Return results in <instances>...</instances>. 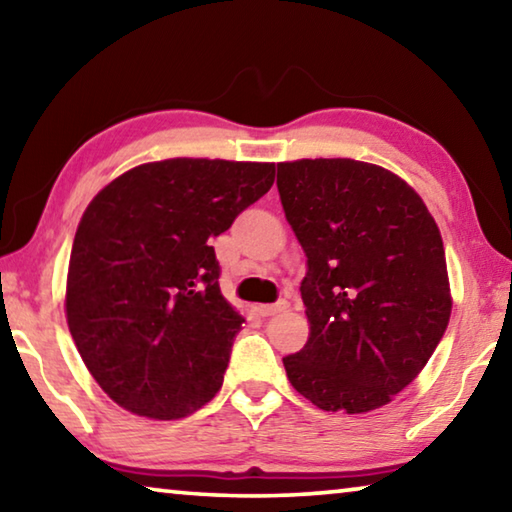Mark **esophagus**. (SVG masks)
<instances>
[{
    "instance_id": "1",
    "label": "esophagus",
    "mask_w": 512,
    "mask_h": 512,
    "mask_svg": "<svg viewBox=\"0 0 512 512\" xmlns=\"http://www.w3.org/2000/svg\"><path fill=\"white\" fill-rule=\"evenodd\" d=\"M289 307V302L287 300H280V302H275V305H257L255 307V311L262 318H268V316H275V314H280V311H284Z\"/></svg>"
}]
</instances>
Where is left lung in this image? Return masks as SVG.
Returning <instances> with one entry per match:
<instances>
[{
  "label": "left lung",
  "mask_w": 512,
  "mask_h": 512,
  "mask_svg": "<svg viewBox=\"0 0 512 512\" xmlns=\"http://www.w3.org/2000/svg\"><path fill=\"white\" fill-rule=\"evenodd\" d=\"M277 192L307 255L309 339L282 359L291 386L323 411L379 409L427 366L452 314L438 225L402 178L350 158L280 162Z\"/></svg>",
  "instance_id": "1"
}]
</instances>
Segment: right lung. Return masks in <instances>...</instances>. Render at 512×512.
I'll return each instance as SVG.
<instances>
[{
    "label": "right lung",
    "instance_id": "add662e5",
    "mask_svg": "<svg viewBox=\"0 0 512 512\" xmlns=\"http://www.w3.org/2000/svg\"><path fill=\"white\" fill-rule=\"evenodd\" d=\"M275 164L173 158L92 198L69 257L65 311L97 384L126 411L178 420L219 393L244 325L212 237L273 185Z\"/></svg>",
    "mask_w": 512,
    "mask_h": 512
}]
</instances>
